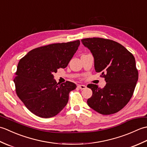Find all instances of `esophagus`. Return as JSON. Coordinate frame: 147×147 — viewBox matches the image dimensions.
I'll use <instances>...</instances> for the list:
<instances>
[{"label":"esophagus","instance_id":"obj_1","mask_svg":"<svg viewBox=\"0 0 147 147\" xmlns=\"http://www.w3.org/2000/svg\"><path fill=\"white\" fill-rule=\"evenodd\" d=\"M78 88L81 90H84L86 88V86L85 85H78Z\"/></svg>","mask_w":147,"mask_h":147}]
</instances>
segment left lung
I'll return each mask as SVG.
<instances>
[{"label":"left lung","instance_id":"obj_1","mask_svg":"<svg viewBox=\"0 0 147 147\" xmlns=\"http://www.w3.org/2000/svg\"><path fill=\"white\" fill-rule=\"evenodd\" d=\"M94 58L95 71L105 78L104 88L89 84L92 96L87 100L90 107L103 115L121 110L133 96L138 79L135 59L120 43L102 38L82 39Z\"/></svg>","mask_w":147,"mask_h":147}]
</instances>
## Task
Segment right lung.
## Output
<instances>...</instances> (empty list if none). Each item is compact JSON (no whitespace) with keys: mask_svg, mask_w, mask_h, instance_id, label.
<instances>
[{"mask_svg":"<svg viewBox=\"0 0 147 147\" xmlns=\"http://www.w3.org/2000/svg\"><path fill=\"white\" fill-rule=\"evenodd\" d=\"M80 44L78 40L40 47L20 59L14 80L16 92L33 114L50 118L66 105L69 93L76 88V84L67 81L60 85L53 73L67 66Z\"/></svg>","mask_w":147,"mask_h":147,"instance_id":"obj_1","label":"right lung"}]
</instances>
